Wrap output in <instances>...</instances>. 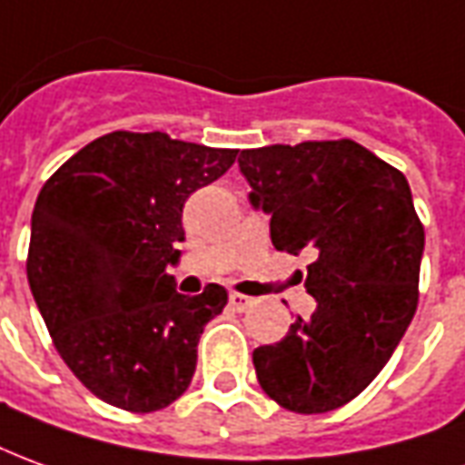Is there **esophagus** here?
I'll use <instances>...</instances> for the list:
<instances>
[{
  "instance_id": "34e87169",
  "label": "esophagus",
  "mask_w": 465,
  "mask_h": 465,
  "mask_svg": "<svg viewBox=\"0 0 465 465\" xmlns=\"http://www.w3.org/2000/svg\"><path fill=\"white\" fill-rule=\"evenodd\" d=\"M229 304H232L236 312H243L254 304V300H252V297H246V294H242V292H232V294H229Z\"/></svg>"
}]
</instances>
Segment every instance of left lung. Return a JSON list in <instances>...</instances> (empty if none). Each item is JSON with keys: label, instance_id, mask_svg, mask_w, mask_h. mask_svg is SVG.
Here are the masks:
<instances>
[{"label": "left lung", "instance_id": "1", "mask_svg": "<svg viewBox=\"0 0 465 465\" xmlns=\"http://www.w3.org/2000/svg\"><path fill=\"white\" fill-rule=\"evenodd\" d=\"M252 203L277 252H310V320L254 350L262 391L292 413H327L368 388L418 307L425 232L398 168L350 138L242 151Z\"/></svg>", "mask_w": 465, "mask_h": 465}]
</instances>
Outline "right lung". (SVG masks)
<instances>
[{
	"label": "right lung",
	"mask_w": 465,
	"mask_h": 465,
	"mask_svg": "<svg viewBox=\"0 0 465 465\" xmlns=\"http://www.w3.org/2000/svg\"><path fill=\"white\" fill-rule=\"evenodd\" d=\"M236 148L115 131L87 143L42 186L27 279L52 345L100 401L153 413L196 372L203 324L226 289L178 294L168 266L183 242L186 199L222 178Z\"/></svg>",
	"instance_id": "1"
}]
</instances>
